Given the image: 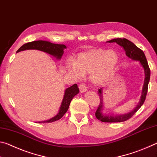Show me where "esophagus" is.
<instances>
[{"label":"esophagus","instance_id":"esophagus-1","mask_svg":"<svg viewBox=\"0 0 157 157\" xmlns=\"http://www.w3.org/2000/svg\"><path fill=\"white\" fill-rule=\"evenodd\" d=\"M79 91L81 93H84L87 90V87L85 84H80L79 85Z\"/></svg>","mask_w":157,"mask_h":157}]
</instances>
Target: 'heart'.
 I'll return each instance as SVG.
<instances>
[{"label": "heart", "instance_id": "obj_1", "mask_svg": "<svg viewBox=\"0 0 157 157\" xmlns=\"http://www.w3.org/2000/svg\"><path fill=\"white\" fill-rule=\"evenodd\" d=\"M118 55L113 50L94 48L79 53L75 62L68 63L69 72L78 78L90 74L94 83H100L109 78L118 62Z\"/></svg>", "mask_w": 157, "mask_h": 157}]
</instances>
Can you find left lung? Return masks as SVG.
<instances>
[{
    "label": "left lung",
    "instance_id": "1",
    "mask_svg": "<svg viewBox=\"0 0 157 157\" xmlns=\"http://www.w3.org/2000/svg\"><path fill=\"white\" fill-rule=\"evenodd\" d=\"M109 43H116L118 44L119 46L123 47L124 51H125V54L127 57L130 59L136 61H139L140 64L143 66V69H144L145 73V79H144V84L143 86L142 90V95L140 96V99L139 101V103L138 104L135 109L131 112L126 114H123V115H118V116H111V115H106L102 112L103 109V99H102V89H100L98 90V94L100 96V105L98 106L96 111H95V116L98 119V120L104 122V123H121V122H124L129 118L136 113V111L141 107V106L143 105L146 95L147 93V89H148V84L150 82V69L149 68L148 63L147 62V59H146L145 55L144 52L142 50H140L139 48H138L136 45L132 41H129L128 39L124 38H117L113 39L111 40L108 41Z\"/></svg>",
    "mask_w": 157,
    "mask_h": 157
}]
</instances>
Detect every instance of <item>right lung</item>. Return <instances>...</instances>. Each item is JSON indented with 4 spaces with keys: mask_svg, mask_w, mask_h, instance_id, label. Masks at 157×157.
<instances>
[{
    "mask_svg": "<svg viewBox=\"0 0 157 157\" xmlns=\"http://www.w3.org/2000/svg\"><path fill=\"white\" fill-rule=\"evenodd\" d=\"M65 48H66V46L63 44H55L50 43L49 41L39 40L34 41L23 44V46L20 47V48L17 50V52L23 51V50H41V51L48 53L50 55H52L53 57H56L57 59H60L63 54V49ZM78 93L79 89L78 87V85L76 84H73V86L66 89L65 91L64 95H63V98L62 105H61L59 113L57 114V116H55L54 118L50 119L48 121H41L39 122V123H52V122H55L59 120L60 118H62L63 116L66 113V111H68L69 105H70V103L73 97L75 96V95L78 94Z\"/></svg>",
    "mask_w": 157,
    "mask_h": 157,
    "instance_id": "add662e5",
    "label": "right lung"
}]
</instances>
